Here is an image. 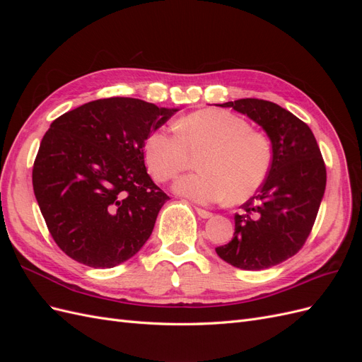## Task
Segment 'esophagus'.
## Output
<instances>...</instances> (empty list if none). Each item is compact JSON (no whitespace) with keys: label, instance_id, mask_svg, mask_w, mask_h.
<instances>
[{"label":"esophagus","instance_id":"34e87169","mask_svg":"<svg viewBox=\"0 0 362 362\" xmlns=\"http://www.w3.org/2000/svg\"><path fill=\"white\" fill-rule=\"evenodd\" d=\"M196 213H198L202 218H210V217H213V213L204 210V208H196Z\"/></svg>","mask_w":362,"mask_h":362}]
</instances>
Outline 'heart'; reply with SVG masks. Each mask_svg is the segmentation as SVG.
I'll return each mask as SVG.
<instances>
[{
  "instance_id": "heart-1",
  "label": "heart",
  "mask_w": 362,
  "mask_h": 362,
  "mask_svg": "<svg viewBox=\"0 0 362 362\" xmlns=\"http://www.w3.org/2000/svg\"><path fill=\"white\" fill-rule=\"evenodd\" d=\"M175 129L177 136L152 131L145 140V160L152 177L168 182L190 169L193 158L201 155V172L185 175L173 187L184 198L213 204L228 196L229 202H243L267 180L272 144L243 117L225 110H201L180 119Z\"/></svg>"
}]
</instances>
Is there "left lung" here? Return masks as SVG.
Returning a JSON list of instances; mask_svg holds the SVG:
<instances>
[{
  "mask_svg": "<svg viewBox=\"0 0 362 362\" xmlns=\"http://www.w3.org/2000/svg\"><path fill=\"white\" fill-rule=\"evenodd\" d=\"M221 107L262 127L273 160L264 184L235 213L233 240L216 252L237 269H269L298 254L308 238L326 187L325 161L310 127L278 104L245 98Z\"/></svg>",
  "mask_w": 362,
  "mask_h": 362,
  "instance_id": "obj_1",
  "label": "left lung"
}]
</instances>
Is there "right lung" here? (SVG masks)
Instances as JSON below:
<instances>
[{
    "label": "right lung",
    "mask_w": 362,
    "mask_h": 362,
    "mask_svg": "<svg viewBox=\"0 0 362 362\" xmlns=\"http://www.w3.org/2000/svg\"><path fill=\"white\" fill-rule=\"evenodd\" d=\"M177 108L104 98L51 124L33 166L48 231L72 259L110 269L136 255L169 199L145 166V140Z\"/></svg>",
    "instance_id": "add662e5"
}]
</instances>
